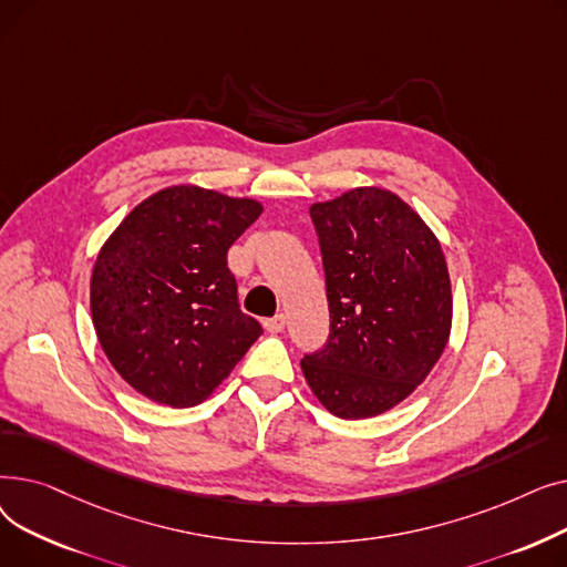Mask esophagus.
<instances>
[{
	"label": "esophagus",
	"mask_w": 567,
	"mask_h": 567,
	"mask_svg": "<svg viewBox=\"0 0 567 567\" xmlns=\"http://www.w3.org/2000/svg\"><path fill=\"white\" fill-rule=\"evenodd\" d=\"M285 323H287V321H285V315H276V317L264 321L268 333H282V331H285Z\"/></svg>",
	"instance_id": "34e87169"
}]
</instances>
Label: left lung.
<instances>
[{"label":"left lung","mask_w":567,"mask_h":567,"mask_svg":"<svg viewBox=\"0 0 567 567\" xmlns=\"http://www.w3.org/2000/svg\"><path fill=\"white\" fill-rule=\"evenodd\" d=\"M329 342L301 370L338 419H372L427 379L449 344L453 291L436 234L395 193L351 188L315 202Z\"/></svg>","instance_id":"obj_1"}]
</instances>
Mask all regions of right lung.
<instances>
[{
    "label": "right lung",
    "mask_w": 567,
    "mask_h": 567,
    "mask_svg": "<svg viewBox=\"0 0 567 567\" xmlns=\"http://www.w3.org/2000/svg\"><path fill=\"white\" fill-rule=\"evenodd\" d=\"M264 212L195 184L142 199L103 244L89 306L112 368L174 409L212 395L261 336L238 308L227 250Z\"/></svg>",
    "instance_id": "add662e5"
}]
</instances>
